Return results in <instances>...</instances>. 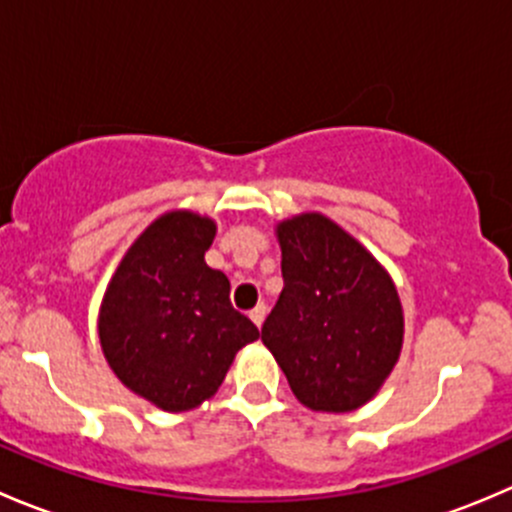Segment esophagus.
Instances as JSON below:
<instances>
[{"instance_id": "esophagus-1", "label": "esophagus", "mask_w": 512, "mask_h": 512, "mask_svg": "<svg viewBox=\"0 0 512 512\" xmlns=\"http://www.w3.org/2000/svg\"><path fill=\"white\" fill-rule=\"evenodd\" d=\"M265 314H267V307L260 302V304H257V307L250 312V319L257 324V327H262V322H265Z\"/></svg>"}]
</instances>
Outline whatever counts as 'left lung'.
Masks as SVG:
<instances>
[{"label": "left lung", "instance_id": "8db88e82", "mask_svg": "<svg viewBox=\"0 0 512 512\" xmlns=\"http://www.w3.org/2000/svg\"><path fill=\"white\" fill-rule=\"evenodd\" d=\"M277 240L285 287L262 342L307 409H359L399 361V292L376 257L322 213L282 220Z\"/></svg>", "mask_w": 512, "mask_h": 512}]
</instances>
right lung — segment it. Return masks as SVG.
I'll return each mask as SVG.
<instances>
[{
  "label": "right lung",
  "instance_id": "1",
  "mask_svg": "<svg viewBox=\"0 0 512 512\" xmlns=\"http://www.w3.org/2000/svg\"><path fill=\"white\" fill-rule=\"evenodd\" d=\"M215 223L190 210L160 215L128 247L98 312L113 374L163 411H190L223 384L260 329L230 304V280L205 265Z\"/></svg>",
  "mask_w": 512,
  "mask_h": 512
}]
</instances>
